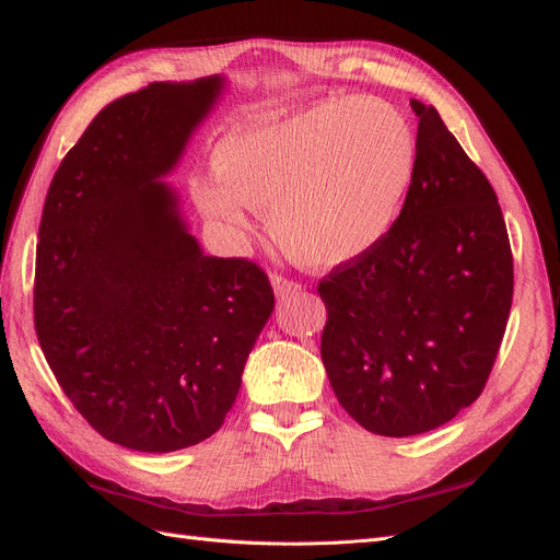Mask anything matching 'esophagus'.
<instances>
[{"mask_svg": "<svg viewBox=\"0 0 560 560\" xmlns=\"http://www.w3.org/2000/svg\"><path fill=\"white\" fill-rule=\"evenodd\" d=\"M270 284H273V290H276V294H278L280 299H284V296H292V294H296V292L301 290V284H299V282H294V280H287L284 276H278V273L270 276Z\"/></svg>", "mask_w": 560, "mask_h": 560, "instance_id": "34e87169", "label": "esophagus"}]
</instances>
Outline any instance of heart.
I'll return each mask as SVG.
<instances>
[{"label": "heart", "instance_id": "b5f03b06", "mask_svg": "<svg viewBox=\"0 0 560 560\" xmlns=\"http://www.w3.org/2000/svg\"><path fill=\"white\" fill-rule=\"evenodd\" d=\"M418 163L416 135L374 97L325 100L276 121L245 124L212 149L217 177L196 179L200 212L235 238L245 208L287 257L336 268L364 257L395 226Z\"/></svg>", "mask_w": 560, "mask_h": 560}]
</instances>
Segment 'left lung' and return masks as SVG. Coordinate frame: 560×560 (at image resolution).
I'll return each mask as SVG.
<instances>
[{
	"instance_id": "8db88e82",
	"label": "left lung",
	"mask_w": 560,
	"mask_h": 560,
	"mask_svg": "<svg viewBox=\"0 0 560 560\" xmlns=\"http://www.w3.org/2000/svg\"><path fill=\"white\" fill-rule=\"evenodd\" d=\"M395 226L317 284L322 362L343 409L383 436L430 432L481 395L510 319L514 261L493 186L432 105Z\"/></svg>"
}]
</instances>
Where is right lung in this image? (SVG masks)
I'll return each instance as SVG.
<instances>
[{
  "mask_svg": "<svg viewBox=\"0 0 560 560\" xmlns=\"http://www.w3.org/2000/svg\"><path fill=\"white\" fill-rule=\"evenodd\" d=\"M224 77L114 100L48 186L35 329L74 409L109 442L171 453L212 436L276 306L264 270L208 257L171 175Z\"/></svg>",
  "mask_w": 560,
  "mask_h": 560,
  "instance_id": "add662e5",
  "label": "right lung"
}]
</instances>
